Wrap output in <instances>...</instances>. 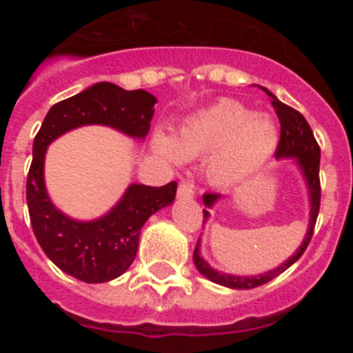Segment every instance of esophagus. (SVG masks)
<instances>
[{"label":"esophagus","instance_id":"esophagus-1","mask_svg":"<svg viewBox=\"0 0 353 353\" xmlns=\"http://www.w3.org/2000/svg\"><path fill=\"white\" fill-rule=\"evenodd\" d=\"M176 192H179L180 198H192V196H194V185L189 182H182L179 185V191Z\"/></svg>","mask_w":353,"mask_h":353}]
</instances>
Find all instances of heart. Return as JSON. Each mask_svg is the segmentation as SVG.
Here are the masks:
<instances>
[{
  "instance_id": "1",
  "label": "heart",
  "mask_w": 353,
  "mask_h": 353,
  "mask_svg": "<svg viewBox=\"0 0 353 353\" xmlns=\"http://www.w3.org/2000/svg\"><path fill=\"white\" fill-rule=\"evenodd\" d=\"M277 132L272 121L256 117L239 102L221 101L187 117L174 138L157 134L154 146L171 161L203 157L208 179L230 185L256 171L274 152Z\"/></svg>"
}]
</instances>
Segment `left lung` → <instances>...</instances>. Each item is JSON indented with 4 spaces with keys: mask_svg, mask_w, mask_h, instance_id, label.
I'll return each instance as SVG.
<instances>
[{
    "mask_svg": "<svg viewBox=\"0 0 353 353\" xmlns=\"http://www.w3.org/2000/svg\"><path fill=\"white\" fill-rule=\"evenodd\" d=\"M265 90V88H263ZM265 93L272 99V105L276 109L277 118H279V123H281V136H279V143H277L276 148V159H293L297 162L299 168H301L302 174H304L305 183H307V191H310V199H311V210H310V228H307V233L304 236V242L301 244V248L295 251L293 256H290L285 263H281L277 269L269 270V272L260 274V276H232V274H224L219 270L212 269L210 265L199 256V240L198 245L194 249V265L199 272L203 274L207 279L217 283L221 286H228V288L235 290H251L256 288V286L265 285V283L272 281L274 277H277L281 272H285L288 267H292L299 258L304 254L305 248L310 245L311 236L314 232V224H316L318 212H320V198H322V189H320V146H318L316 139L313 136V130H311L310 123L305 121V118L302 117L299 111H295L290 105L283 104L281 101H277V97H274L269 90H265ZM221 196L215 194V192H207L203 196V203L207 207L219 199ZM208 210H203V219H208Z\"/></svg>",
    "mask_w": 353,
    "mask_h": 353,
    "instance_id": "8db88e82",
    "label": "left lung"
}]
</instances>
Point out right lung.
I'll use <instances>...</instances> for the list:
<instances>
[{
	"mask_svg": "<svg viewBox=\"0 0 353 353\" xmlns=\"http://www.w3.org/2000/svg\"><path fill=\"white\" fill-rule=\"evenodd\" d=\"M157 102L145 90L97 83L49 109L33 141L26 180V201L33 233L49 260L84 283H105L121 276L136 258L139 233L150 215L173 203L176 182L162 187L132 183L117 207L101 219L81 223L61 214L43 183L46 150L61 134L81 125H108L130 138L145 139Z\"/></svg>",
	"mask_w": 353,
	"mask_h": 353,
	"instance_id": "obj_1",
	"label": "right lung"
}]
</instances>
